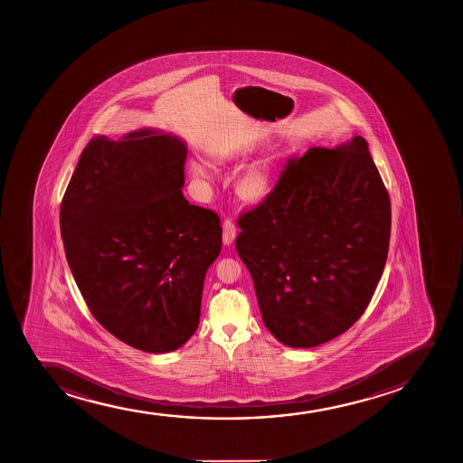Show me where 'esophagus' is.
Returning <instances> with one entry per match:
<instances>
[{"label":"esophagus","mask_w":463,"mask_h":463,"mask_svg":"<svg viewBox=\"0 0 463 463\" xmlns=\"http://www.w3.org/2000/svg\"><path fill=\"white\" fill-rule=\"evenodd\" d=\"M222 229L223 244H233L234 238H236V225H234L233 221H232V219L229 218L223 219Z\"/></svg>","instance_id":"34e87169"}]
</instances>
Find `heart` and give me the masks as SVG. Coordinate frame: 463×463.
<instances>
[{
	"instance_id": "heart-1",
	"label": "heart",
	"mask_w": 463,
	"mask_h": 463,
	"mask_svg": "<svg viewBox=\"0 0 463 463\" xmlns=\"http://www.w3.org/2000/svg\"><path fill=\"white\" fill-rule=\"evenodd\" d=\"M192 173L199 179H203L207 175L203 166L197 164H193ZM270 188V175L264 166H256L247 171L245 175H241L240 181L236 184V192L247 203H260L262 199L269 196Z\"/></svg>"
}]
</instances>
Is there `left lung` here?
Listing matches in <instances>:
<instances>
[{"mask_svg":"<svg viewBox=\"0 0 463 463\" xmlns=\"http://www.w3.org/2000/svg\"><path fill=\"white\" fill-rule=\"evenodd\" d=\"M236 250L262 321L288 347H314L360 318L383 275L391 201L367 142L288 159L269 196L238 219Z\"/></svg>","mask_w":463,"mask_h":463,"instance_id":"8db88e82","label":"left lung"}]
</instances>
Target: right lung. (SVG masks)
Segmentation results:
<instances>
[{"mask_svg": "<svg viewBox=\"0 0 463 463\" xmlns=\"http://www.w3.org/2000/svg\"><path fill=\"white\" fill-rule=\"evenodd\" d=\"M181 138L138 129L97 136L60 208L64 253L86 306L138 351L185 345L201 317L203 278L222 245L216 213L184 197Z\"/></svg>", "mask_w": 463, "mask_h": 463, "instance_id": "add662e5", "label": "right lung"}]
</instances>
